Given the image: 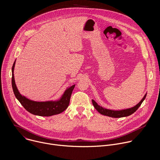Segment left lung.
Masks as SVG:
<instances>
[{"label":"left lung","instance_id":"obj_1","mask_svg":"<svg viewBox=\"0 0 160 160\" xmlns=\"http://www.w3.org/2000/svg\"><path fill=\"white\" fill-rule=\"evenodd\" d=\"M147 93L144 95V98L141 99V101L138 104H136L135 106L127 108V109H121V110H113V109H106L105 108H103L101 106H99L94 99L92 100V104L95 109L99 112L101 115L108 116L109 117L112 118H122V117H128L129 115H131L132 114H133L134 112L136 111V110L138 109L144 100L146 99Z\"/></svg>","mask_w":160,"mask_h":160}]
</instances>
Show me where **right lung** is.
Segmentation results:
<instances>
[{"label":"right lung","instance_id":"right-lung-1","mask_svg":"<svg viewBox=\"0 0 160 160\" xmlns=\"http://www.w3.org/2000/svg\"><path fill=\"white\" fill-rule=\"evenodd\" d=\"M15 63L16 61H14L12 68V87L13 92L16 99L27 111L33 114V115L37 116L51 117L63 112L68 107L70 104V98L75 85L67 88L60 99L58 100L41 102L30 100L24 96L20 94L16 87L14 76Z\"/></svg>","mask_w":160,"mask_h":160}]
</instances>
